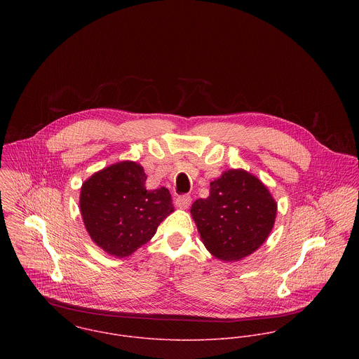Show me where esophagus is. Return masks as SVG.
Masks as SVG:
<instances>
[{
    "mask_svg": "<svg viewBox=\"0 0 359 359\" xmlns=\"http://www.w3.org/2000/svg\"><path fill=\"white\" fill-rule=\"evenodd\" d=\"M175 205L180 208H188L192 203V198L189 195H180L175 198Z\"/></svg>",
    "mask_w": 359,
    "mask_h": 359,
    "instance_id": "1",
    "label": "esophagus"
}]
</instances>
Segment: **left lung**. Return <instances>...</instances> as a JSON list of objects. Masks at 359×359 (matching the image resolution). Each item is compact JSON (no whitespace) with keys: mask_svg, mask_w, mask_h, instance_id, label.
Returning a JSON list of instances; mask_svg holds the SVG:
<instances>
[{"mask_svg":"<svg viewBox=\"0 0 359 359\" xmlns=\"http://www.w3.org/2000/svg\"><path fill=\"white\" fill-rule=\"evenodd\" d=\"M191 214L205 249L222 261H238L265 242L276 203L255 175L229 170L210 184V196L196 201Z\"/></svg>","mask_w":359,"mask_h":359,"instance_id":"obj_1","label":"left lung"}]
</instances>
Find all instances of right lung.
Instances as JSON below:
<instances>
[{"mask_svg": "<svg viewBox=\"0 0 359 359\" xmlns=\"http://www.w3.org/2000/svg\"><path fill=\"white\" fill-rule=\"evenodd\" d=\"M145 181L140 164L121 161L94 174L81 187L80 208L86 228L111 256L134 253L174 211L168 189L147 191Z\"/></svg>", "mask_w": 359, "mask_h": 359, "instance_id": "obj_1", "label": "right lung"}]
</instances>
